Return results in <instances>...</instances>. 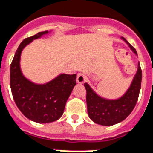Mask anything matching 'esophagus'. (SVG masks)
Wrapping results in <instances>:
<instances>
[{"instance_id":"obj_1","label":"esophagus","mask_w":153,"mask_h":153,"mask_svg":"<svg viewBox=\"0 0 153 153\" xmlns=\"http://www.w3.org/2000/svg\"><path fill=\"white\" fill-rule=\"evenodd\" d=\"M86 81H87V76H86L85 74L81 73V72L78 73L77 76H76V81H77V83L83 84L85 83Z\"/></svg>"}]
</instances>
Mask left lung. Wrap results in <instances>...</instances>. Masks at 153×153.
<instances>
[{
	"label": "left lung",
	"mask_w": 153,
	"mask_h": 153,
	"mask_svg": "<svg viewBox=\"0 0 153 153\" xmlns=\"http://www.w3.org/2000/svg\"><path fill=\"white\" fill-rule=\"evenodd\" d=\"M135 55L137 52L132 46L123 38ZM142 80V70L140 63L131 85L123 96L116 100H108L98 96L90 86L85 83L88 114L92 121L102 126H111L124 120L135 108L138 101Z\"/></svg>",
	"instance_id": "1"
}]
</instances>
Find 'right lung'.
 I'll return each instance as SVG.
<instances>
[{
  "mask_svg": "<svg viewBox=\"0 0 153 153\" xmlns=\"http://www.w3.org/2000/svg\"><path fill=\"white\" fill-rule=\"evenodd\" d=\"M48 33V30L39 32L25 39L10 65V88L16 105L27 119L39 123H51L61 117L68 98L76 85V74H60L44 85L33 83L22 74L20 58L23 48Z\"/></svg>",
  "mask_w": 153,
  "mask_h": 153,
  "instance_id": "right-lung-1",
  "label": "right lung"
}]
</instances>
